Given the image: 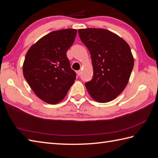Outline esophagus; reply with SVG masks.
Wrapping results in <instances>:
<instances>
[{
    "mask_svg": "<svg viewBox=\"0 0 158 158\" xmlns=\"http://www.w3.org/2000/svg\"><path fill=\"white\" fill-rule=\"evenodd\" d=\"M76 73H77V75L79 76V75H81V70H79V71H77Z\"/></svg>",
    "mask_w": 158,
    "mask_h": 158,
    "instance_id": "1",
    "label": "esophagus"
}]
</instances>
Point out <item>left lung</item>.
I'll return each instance as SVG.
<instances>
[{
  "label": "left lung",
  "instance_id": "left-lung-1",
  "mask_svg": "<svg viewBox=\"0 0 158 158\" xmlns=\"http://www.w3.org/2000/svg\"><path fill=\"white\" fill-rule=\"evenodd\" d=\"M78 33L89 51L94 69L92 79L85 83L88 93L100 103L110 102L129 82L134 66L130 46L105 29H80Z\"/></svg>",
  "mask_w": 158,
  "mask_h": 158
}]
</instances>
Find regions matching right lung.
Wrapping results in <instances>:
<instances>
[{"mask_svg": "<svg viewBox=\"0 0 158 158\" xmlns=\"http://www.w3.org/2000/svg\"><path fill=\"white\" fill-rule=\"evenodd\" d=\"M77 30L54 31L40 39L25 58V79L39 98L50 104L58 103L75 82L67 52L75 41Z\"/></svg>", "mask_w": 158, "mask_h": 158, "instance_id": "obj_1", "label": "right lung"}]
</instances>
